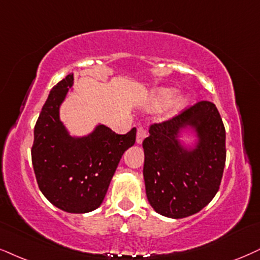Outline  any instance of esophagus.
I'll return each instance as SVG.
<instances>
[{
    "mask_svg": "<svg viewBox=\"0 0 260 260\" xmlns=\"http://www.w3.org/2000/svg\"><path fill=\"white\" fill-rule=\"evenodd\" d=\"M146 137H147V131L145 129H142V127H140V129L137 130V134H136V142L139 143V145H141Z\"/></svg>",
    "mask_w": 260,
    "mask_h": 260,
    "instance_id": "34e87169",
    "label": "esophagus"
}]
</instances>
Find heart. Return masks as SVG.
I'll return each mask as SVG.
<instances>
[{
	"label": "heart",
	"mask_w": 260,
	"mask_h": 260,
	"mask_svg": "<svg viewBox=\"0 0 260 260\" xmlns=\"http://www.w3.org/2000/svg\"><path fill=\"white\" fill-rule=\"evenodd\" d=\"M175 91L172 89L168 88H158L152 92L149 96V102L148 107L153 108V110H158V108L164 107L168 105V102L171 101L172 96H174ZM189 101V98L187 95L182 94L175 98L174 100L168 106V114L174 115L179 113L181 111H183L187 107Z\"/></svg>",
	"instance_id": "obj_1"
}]
</instances>
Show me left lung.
<instances>
[{"instance_id": "8db88e82", "label": "left lung", "mask_w": 260, "mask_h": 260, "mask_svg": "<svg viewBox=\"0 0 260 260\" xmlns=\"http://www.w3.org/2000/svg\"><path fill=\"white\" fill-rule=\"evenodd\" d=\"M193 135L189 145L181 137ZM145 150L146 194L155 212L185 218L214 198L225 165V129L216 105L200 101L171 120L150 126Z\"/></svg>"}]
</instances>
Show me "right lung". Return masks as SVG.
Returning <instances> with one entry per match:
<instances>
[{"instance_id": "add662e5", "label": "right lung", "mask_w": 260, "mask_h": 260, "mask_svg": "<svg viewBox=\"0 0 260 260\" xmlns=\"http://www.w3.org/2000/svg\"><path fill=\"white\" fill-rule=\"evenodd\" d=\"M73 73L50 90L35 125L32 165L42 194L69 213H86L104 201L121 155L134 146L136 129L118 135L104 124L84 136L71 135L60 107L73 85Z\"/></svg>"}]
</instances>
